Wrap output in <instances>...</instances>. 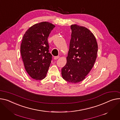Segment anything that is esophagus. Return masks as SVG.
I'll use <instances>...</instances> for the list:
<instances>
[{
	"mask_svg": "<svg viewBox=\"0 0 120 120\" xmlns=\"http://www.w3.org/2000/svg\"><path fill=\"white\" fill-rule=\"evenodd\" d=\"M59 58V56H54V59L55 60H56L57 59H58Z\"/></svg>",
	"mask_w": 120,
	"mask_h": 120,
	"instance_id": "34e87169",
	"label": "esophagus"
}]
</instances>
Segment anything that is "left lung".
Wrapping results in <instances>:
<instances>
[{
  "instance_id": "left-lung-1",
  "label": "left lung",
  "mask_w": 120,
  "mask_h": 120,
  "mask_svg": "<svg viewBox=\"0 0 120 120\" xmlns=\"http://www.w3.org/2000/svg\"><path fill=\"white\" fill-rule=\"evenodd\" d=\"M72 31L67 63L62 69V76L66 81L78 83L85 78L97 57L98 45L94 35L85 27L74 24Z\"/></svg>"
}]
</instances>
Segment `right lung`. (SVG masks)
<instances>
[{
  "instance_id": "1",
  "label": "right lung",
  "mask_w": 120,
  "mask_h": 120,
  "mask_svg": "<svg viewBox=\"0 0 120 120\" xmlns=\"http://www.w3.org/2000/svg\"><path fill=\"white\" fill-rule=\"evenodd\" d=\"M55 26L42 22L31 26L24 34L21 44V54L27 73L36 80H41L47 75L52 55L49 52L48 41Z\"/></svg>"
}]
</instances>
